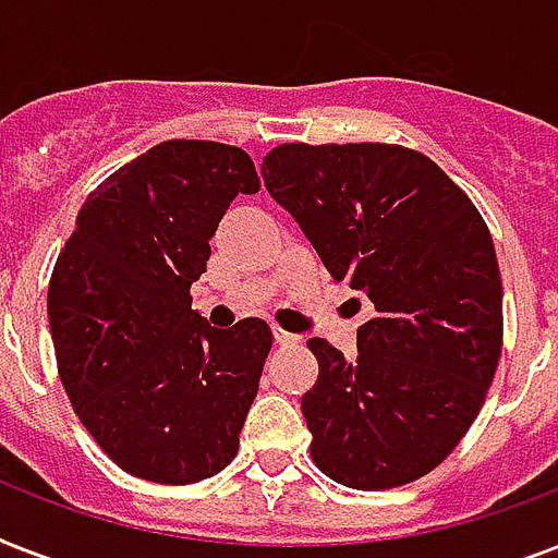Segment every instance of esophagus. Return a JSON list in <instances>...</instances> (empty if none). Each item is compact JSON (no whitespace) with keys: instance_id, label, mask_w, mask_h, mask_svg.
Returning a JSON list of instances; mask_svg holds the SVG:
<instances>
[{"instance_id":"34e87169","label":"esophagus","mask_w":558,"mask_h":558,"mask_svg":"<svg viewBox=\"0 0 558 558\" xmlns=\"http://www.w3.org/2000/svg\"><path fill=\"white\" fill-rule=\"evenodd\" d=\"M275 341H278L280 348H292V344H298V341H301V336H292V332L275 327Z\"/></svg>"}]
</instances>
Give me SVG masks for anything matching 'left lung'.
<instances>
[{"label": "left lung", "instance_id": "left-lung-1", "mask_svg": "<svg viewBox=\"0 0 558 558\" xmlns=\"http://www.w3.org/2000/svg\"><path fill=\"white\" fill-rule=\"evenodd\" d=\"M260 173L332 278L373 304L356 359L306 344L318 359L301 399L315 466L371 493L428 475L475 423L501 359L504 289L484 217L399 144H280Z\"/></svg>", "mask_w": 558, "mask_h": 558}]
</instances>
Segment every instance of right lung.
<instances>
[{
  "label": "right lung",
  "mask_w": 558,
  "mask_h": 558,
  "mask_svg": "<svg viewBox=\"0 0 558 558\" xmlns=\"http://www.w3.org/2000/svg\"><path fill=\"white\" fill-rule=\"evenodd\" d=\"M248 153L161 142L86 196L48 283L57 371L112 463L153 484H196L240 449L271 350L269 324L217 330L191 283L236 193H257Z\"/></svg>",
  "instance_id": "1"
}]
</instances>
